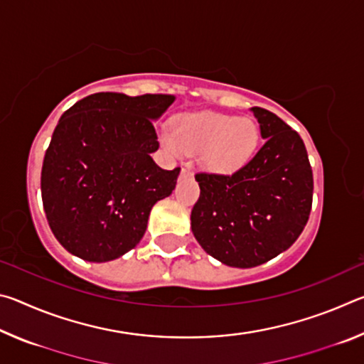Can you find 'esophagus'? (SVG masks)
<instances>
[{
	"instance_id": "obj_1",
	"label": "esophagus",
	"mask_w": 364,
	"mask_h": 364,
	"mask_svg": "<svg viewBox=\"0 0 364 364\" xmlns=\"http://www.w3.org/2000/svg\"><path fill=\"white\" fill-rule=\"evenodd\" d=\"M189 175H191V167L186 165V167L181 168V176H189Z\"/></svg>"
}]
</instances>
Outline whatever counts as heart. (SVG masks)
Returning a JSON list of instances; mask_svg holds the SVG:
<instances>
[{"label": "heart", "mask_w": 364, "mask_h": 364, "mask_svg": "<svg viewBox=\"0 0 364 364\" xmlns=\"http://www.w3.org/2000/svg\"><path fill=\"white\" fill-rule=\"evenodd\" d=\"M164 146L175 154H197L199 164L210 173L230 175L249 162L258 144L254 120L218 112H186L164 132Z\"/></svg>", "instance_id": "obj_1"}]
</instances>
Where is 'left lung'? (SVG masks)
Wrapping results in <instances>:
<instances>
[{"label":"left lung","mask_w":364,"mask_h":364,"mask_svg":"<svg viewBox=\"0 0 364 364\" xmlns=\"http://www.w3.org/2000/svg\"><path fill=\"white\" fill-rule=\"evenodd\" d=\"M264 144L232 175L197 173L191 230L200 247L234 268H254L287 250L310 217L313 173L305 144L278 115L252 107Z\"/></svg>","instance_id":"8db88e82"}]
</instances>
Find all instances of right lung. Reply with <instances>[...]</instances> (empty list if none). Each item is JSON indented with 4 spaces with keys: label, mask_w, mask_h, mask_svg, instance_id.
Listing matches in <instances>:
<instances>
[{
    "label": "right lung",
    "mask_w": 364,
    "mask_h": 364,
    "mask_svg": "<svg viewBox=\"0 0 364 364\" xmlns=\"http://www.w3.org/2000/svg\"><path fill=\"white\" fill-rule=\"evenodd\" d=\"M173 95L95 93L60 117L41 168L49 228L70 254L110 262L136 247L151 208L176 186L180 168L164 170L154 123Z\"/></svg>",
    "instance_id": "obj_1"
}]
</instances>
